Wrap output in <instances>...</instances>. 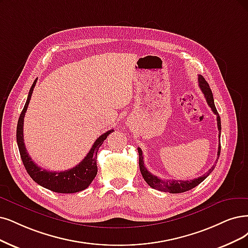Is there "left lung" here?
Returning <instances> with one entry per match:
<instances>
[{"label": "left lung", "instance_id": "8db88e82", "mask_svg": "<svg viewBox=\"0 0 248 248\" xmlns=\"http://www.w3.org/2000/svg\"><path fill=\"white\" fill-rule=\"evenodd\" d=\"M198 82H199V88L200 90L202 91V93L206 99V102L208 104V106L212 108L213 112L217 115V129L219 132L218 137L221 138V117H219L217 108L215 106V102H214V96H213V92L209 88V85L207 84V81L204 79V78L202 76H198ZM218 144V149H217V159L219 156V153H221V140ZM138 153H139V167H140V170L142 176L144 178V180L146 181L147 184L152 187L153 189H156L162 192H169V193H182V192H186L189 191L191 189H193L194 187H196L197 185H199L201 182L204 181L208 176L209 173L212 172L215 169V166L212 167L205 175L201 176L197 179L194 180H190V181H182V180H162L156 176L152 175L150 171H148V170L145 168L144 166V158H143V152L141 150V148H138Z\"/></svg>", "mask_w": 248, "mask_h": 248}]
</instances>
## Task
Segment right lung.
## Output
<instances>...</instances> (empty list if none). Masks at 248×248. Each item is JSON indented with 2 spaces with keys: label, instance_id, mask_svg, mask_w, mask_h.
Wrapping results in <instances>:
<instances>
[{
  "label": "right lung",
  "instance_id": "obj_1",
  "mask_svg": "<svg viewBox=\"0 0 248 248\" xmlns=\"http://www.w3.org/2000/svg\"><path fill=\"white\" fill-rule=\"evenodd\" d=\"M35 84L36 79L33 81V84L30 90L25 105L22 109L17 124L16 140L23 166L26 171L29 172L31 178L35 183H38L42 187L49 189L53 192H57V193H76V192L85 190L89 187L92 181L95 179L97 175V152L100 146L103 144L104 140L107 138V136L110 133H112L113 130H110L103 135H101L95 141L94 145L92 146L87 156L75 168L64 171H49L47 170L40 168L38 164L34 163V161L30 156V154L27 153L23 140V121Z\"/></svg>",
  "mask_w": 248,
  "mask_h": 248
}]
</instances>
